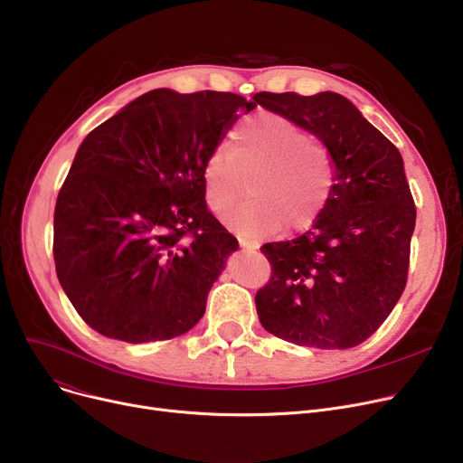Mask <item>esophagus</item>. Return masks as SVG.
<instances>
[{
  "mask_svg": "<svg viewBox=\"0 0 463 463\" xmlns=\"http://www.w3.org/2000/svg\"><path fill=\"white\" fill-rule=\"evenodd\" d=\"M238 241H240V248H244V250H251V251H255V250H259V248H260L259 241H257V240H251V238L240 236V238H238Z\"/></svg>",
  "mask_w": 463,
  "mask_h": 463,
  "instance_id": "esophagus-1",
  "label": "esophagus"
}]
</instances>
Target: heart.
<instances>
[{
    "label": "heart",
    "mask_w": 463,
    "mask_h": 463,
    "mask_svg": "<svg viewBox=\"0 0 463 463\" xmlns=\"http://www.w3.org/2000/svg\"><path fill=\"white\" fill-rule=\"evenodd\" d=\"M206 203L215 213L231 210L248 189L253 199L229 212L231 229L269 236L283 225L304 231L326 208L334 187V159L290 118L260 110L246 116L204 163Z\"/></svg>",
    "instance_id": "heart-1"
}]
</instances>
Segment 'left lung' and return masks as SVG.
Masks as SVG:
<instances>
[{
	"instance_id": "left-lung-1",
	"label": "left lung",
	"mask_w": 463,
	"mask_h": 463,
	"mask_svg": "<svg viewBox=\"0 0 463 463\" xmlns=\"http://www.w3.org/2000/svg\"><path fill=\"white\" fill-rule=\"evenodd\" d=\"M253 101L317 137L334 159V187L313 227L264 244L272 279L255 306L270 334L302 347L349 349L398 304L417 208L396 146L334 91H260Z\"/></svg>"
}]
</instances>
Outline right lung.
<instances>
[{
  "label": "right lung",
  "instance_id": "right-lung-1",
  "mask_svg": "<svg viewBox=\"0 0 463 463\" xmlns=\"http://www.w3.org/2000/svg\"><path fill=\"white\" fill-rule=\"evenodd\" d=\"M253 99L137 97L80 144L54 210L56 274L99 334L148 344L201 321L238 240L208 212L204 163Z\"/></svg>",
  "mask_w": 463,
  "mask_h": 463
}]
</instances>
